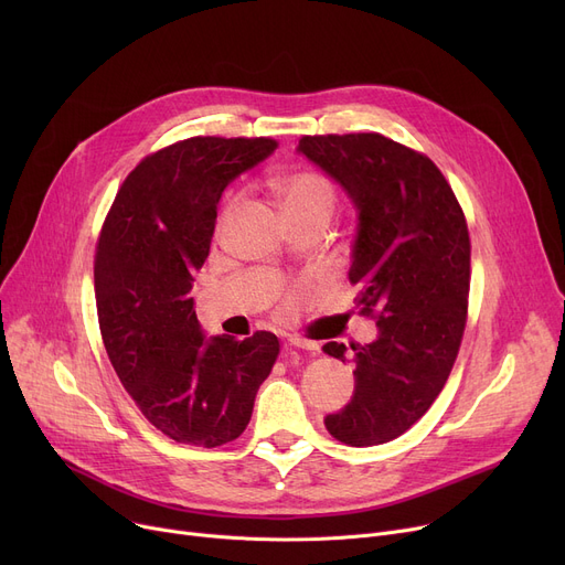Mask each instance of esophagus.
<instances>
[{"mask_svg":"<svg viewBox=\"0 0 565 565\" xmlns=\"http://www.w3.org/2000/svg\"><path fill=\"white\" fill-rule=\"evenodd\" d=\"M288 343H290L292 348H300V350H311V352H318V350H320V345H318L316 341L300 339V337H290V339H288Z\"/></svg>","mask_w":565,"mask_h":565,"instance_id":"34e87169","label":"esophagus"}]
</instances>
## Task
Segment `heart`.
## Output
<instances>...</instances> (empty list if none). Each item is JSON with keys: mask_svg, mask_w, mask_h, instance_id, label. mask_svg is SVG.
I'll return each instance as SVG.
<instances>
[{"mask_svg": "<svg viewBox=\"0 0 565 565\" xmlns=\"http://www.w3.org/2000/svg\"><path fill=\"white\" fill-rule=\"evenodd\" d=\"M275 188L284 203L286 215H330L337 201V188L330 181V175L309 167L286 173L284 178H279ZM235 201H231V205Z\"/></svg>", "mask_w": 565, "mask_h": 565, "instance_id": "obj_1", "label": "heart"}]
</instances>
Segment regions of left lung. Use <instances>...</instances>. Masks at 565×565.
Segmentation results:
<instances>
[{
	"mask_svg": "<svg viewBox=\"0 0 565 565\" xmlns=\"http://www.w3.org/2000/svg\"><path fill=\"white\" fill-rule=\"evenodd\" d=\"M298 151L360 211L348 277L380 334L350 345L358 387L324 426L348 447H375L417 424L451 375L467 324V220L437 164L380 132L305 135ZM322 350L345 362L343 343Z\"/></svg>",
	"mask_w": 565,
	"mask_h": 565,
	"instance_id": "1",
	"label": "left lung"
}]
</instances>
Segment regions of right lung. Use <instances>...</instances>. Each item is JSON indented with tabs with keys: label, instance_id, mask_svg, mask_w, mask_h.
Here are the masks:
<instances>
[{
	"label": "right lung",
	"instance_id": "add662e5",
	"mask_svg": "<svg viewBox=\"0 0 565 565\" xmlns=\"http://www.w3.org/2000/svg\"><path fill=\"white\" fill-rule=\"evenodd\" d=\"M273 137H190L146 156L103 222L94 284L107 358L143 417L178 444L215 449L241 437L279 358V339L205 341L190 298L211 252L217 203Z\"/></svg>",
	"mask_w": 565,
	"mask_h": 565
}]
</instances>
